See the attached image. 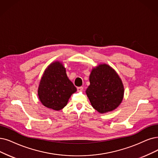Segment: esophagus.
<instances>
[{
    "label": "esophagus",
    "mask_w": 158,
    "mask_h": 158,
    "mask_svg": "<svg viewBox=\"0 0 158 158\" xmlns=\"http://www.w3.org/2000/svg\"><path fill=\"white\" fill-rule=\"evenodd\" d=\"M83 87L82 86H80V87H77V90H78V91H82V89H83Z\"/></svg>",
    "instance_id": "esophagus-1"
}]
</instances>
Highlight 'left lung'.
<instances>
[{"mask_svg":"<svg viewBox=\"0 0 158 158\" xmlns=\"http://www.w3.org/2000/svg\"><path fill=\"white\" fill-rule=\"evenodd\" d=\"M89 81L86 94L92 106L99 113L114 110L121 103L124 95L123 84L111 67L102 64L93 69Z\"/></svg>","mask_w":158,"mask_h":158,"instance_id":"8db88e82","label":"left lung"}]
</instances>
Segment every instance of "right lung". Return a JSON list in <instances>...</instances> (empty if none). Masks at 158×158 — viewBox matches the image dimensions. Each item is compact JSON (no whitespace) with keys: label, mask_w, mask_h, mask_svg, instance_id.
Here are the masks:
<instances>
[{"label":"right lung","mask_w":158,"mask_h":158,"mask_svg":"<svg viewBox=\"0 0 158 158\" xmlns=\"http://www.w3.org/2000/svg\"><path fill=\"white\" fill-rule=\"evenodd\" d=\"M77 88L68 78L61 63L50 64L44 73L38 88V96L43 105L54 110H60L67 105Z\"/></svg>","instance_id":"right-lung-1"}]
</instances>
